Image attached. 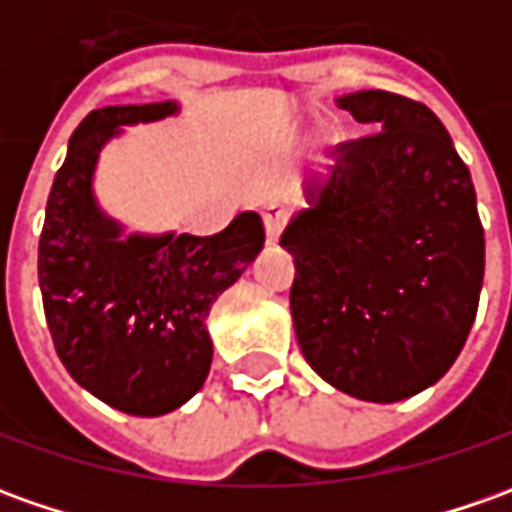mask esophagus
<instances>
[{"label": "esophagus", "instance_id": "1", "mask_svg": "<svg viewBox=\"0 0 512 512\" xmlns=\"http://www.w3.org/2000/svg\"><path fill=\"white\" fill-rule=\"evenodd\" d=\"M263 224H266L269 243H274L283 235L285 224H288V207L280 204V201H269V204L263 207Z\"/></svg>", "mask_w": 512, "mask_h": 512}]
</instances>
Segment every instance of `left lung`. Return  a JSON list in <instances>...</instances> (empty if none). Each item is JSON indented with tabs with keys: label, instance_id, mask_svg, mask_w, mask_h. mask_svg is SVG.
Returning a JSON list of instances; mask_svg holds the SVG:
<instances>
[{
	"label": "left lung",
	"instance_id": "left-lung-1",
	"mask_svg": "<svg viewBox=\"0 0 512 512\" xmlns=\"http://www.w3.org/2000/svg\"><path fill=\"white\" fill-rule=\"evenodd\" d=\"M373 134L342 142L308 210L285 227L291 316L305 361L358 401L395 403L437 384L471 333L485 229L446 125L409 97L336 100Z\"/></svg>",
	"mask_w": 512,
	"mask_h": 512
}]
</instances>
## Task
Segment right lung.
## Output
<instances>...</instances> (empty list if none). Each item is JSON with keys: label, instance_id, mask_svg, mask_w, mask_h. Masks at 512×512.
<instances>
[{"label": "right lung", "instance_id": "1", "mask_svg": "<svg viewBox=\"0 0 512 512\" xmlns=\"http://www.w3.org/2000/svg\"><path fill=\"white\" fill-rule=\"evenodd\" d=\"M173 100L83 117L55 173L38 241V285L66 373L125 415L159 417L204 387L212 302L263 249L257 212L218 235H128L97 204V156L120 125L176 114Z\"/></svg>", "mask_w": 512, "mask_h": 512}]
</instances>
